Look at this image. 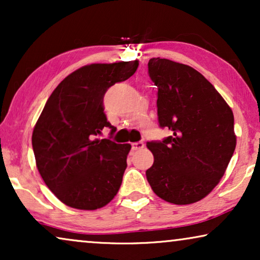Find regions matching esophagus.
I'll return each mask as SVG.
<instances>
[{"mask_svg": "<svg viewBox=\"0 0 260 260\" xmlns=\"http://www.w3.org/2000/svg\"><path fill=\"white\" fill-rule=\"evenodd\" d=\"M131 148H133V150H141V149L144 148V143L143 142H135V143L131 144Z\"/></svg>", "mask_w": 260, "mask_h": 260, "instance_id": "esophagus-1", "label": "esophagus"}]
</instances>
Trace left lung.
<instances>
[{
    "label": "left lung",
    "mask_w": 260,
    "mask_h": 260,
    "mask_svg": "<svg viewBox=\"0 0 260 260\" xmlns=\"http://www.w3.org/2000/svg\"><path fill=\"white\" fill-rule=\"evenodd\" d=\"M148 73L157 86L158 125L173 134L147 143L154 155L147 180L165 201L193 204L211 193L232 158L237 143L233 112L193 67L152 58Z\"/></svg>",
    "instance_id": "1"
}]
</instances>
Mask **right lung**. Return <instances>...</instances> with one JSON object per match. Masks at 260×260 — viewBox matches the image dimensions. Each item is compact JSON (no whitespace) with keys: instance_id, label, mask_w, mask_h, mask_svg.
Segmentation results:
<instances>
[{"instance_id":"obj_1","label":"right lung","mask_w":260,"mask_h":260,"mask_svg":"<svg viewBox=\"0 0 260 260\" xmlns=\"http://www.w3.org/2000/svg\"><path fill=\"white\" fill-rule=\"evenodd\" d=\"M137 67L135 60L92 63L74 71L53 91L35 124L31 144L39 173L70 207L93 211L118 193L131 145L99 140L97 135L104 127L115 134L103 98L109 87L129 79Z\"/></svg>"}]
</instances>
